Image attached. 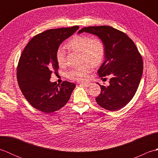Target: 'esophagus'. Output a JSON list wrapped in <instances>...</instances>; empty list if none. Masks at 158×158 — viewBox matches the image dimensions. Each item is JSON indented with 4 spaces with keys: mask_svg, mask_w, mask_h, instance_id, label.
Wrapping results in <instances>:
<instances>
[{
    "mask_svg": "<svg viewBox=\"0 0 158 158\" xmlns=\"http://www.w3.org/2000/svg\"><path fill=\"white\" fill-rule=\"evenodd\" d=\"M81 85L84 86V87H86V88H88V87L90 85V83H81Z\"/></svg>",
    "mask_w": 158,
    "mask_h": 158,
    "instance_id": "34e87169",
    "label": "esophagus"
}]
</instances>
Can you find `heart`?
I'll return each mask as SVG.
<instances>
[{
    "label": "heart",
    "instance_id": "1",
    "mask_svg": "<svg viewBox=\"0 0 158 158\" xmlns=\"http://www.w3.org/2000/svg\"><path fill=\"white\" fill-rule=\"evenodd\" d=\"M67 48L81 53L80 63L84 64L72 69L67 73V77L74 81L85 80L89 73V66L96 68L101 64L105 58V45L97 38L92 39L88 36H75L67 43ZM56 59L59 66H63L66 64V52L63 48L57 50Z\"/></svg>",
    "mask_w": 158,
    "mask_h": 158
}]
</instances>
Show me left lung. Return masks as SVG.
Listing matches in <instances>:
<instances>
[{
  "instance_id": "obj_1",
  "label": "left lung",
  "mask_w": 158,
  "mask_h": 158,
  "mask_svg": "<svg viewBox=\"0 0 158 158\" xmlns=\"http://www.w3.org/2000/svg\"><path fill=\"white\" fill-rule=\"evenodd\" d=\"M82 32L96 35L103 43L105 62L98 73L101 79L111 77L109 86L98 83L101 93L96 97V102L111 111L123 108L135 96L143 75V62L138 49L125 33L109 26L85 27L78 34Z\"/></svg>"
}]
</instances>
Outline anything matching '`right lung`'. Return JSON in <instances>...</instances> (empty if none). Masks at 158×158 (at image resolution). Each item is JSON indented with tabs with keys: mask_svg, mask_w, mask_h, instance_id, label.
<instances>
[{
	"mask_svg": "<svg viewBox=\"0 0 158 158\" xmlns=\"http://www.w3.org/2000/svg\"><path fill=\"white\" fill-rule=\"evenodd\" d=\"M79 28L51 29L36 35L20 56L17 70L19 88L27 101L40 111L51 113L61 109L76 87L66 81L56 85L49 79L52 72L58 71L56 52L59 46Z\"/></svg>",
	"mask_w": 158,
	"mask_h": 158,
	"instance_id": "right-lung-1",
	"label": "right lung"
}]
</instances>
